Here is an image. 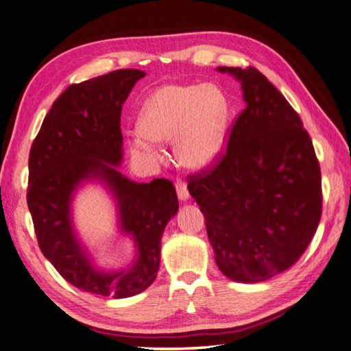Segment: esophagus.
I'll return each mask as SVG.
<instances>
[{"label":"esophagus","instance_id":"esophagus-1","mask_svg":"<svg viewBox=\"0 0 351 351\" xmlns=\"http://www.w3.org/2000/svg\"><path fill=\"white\" fill-rule=\"evenodd\" d=\"M176 193H178V199L182 200V202H185V200H189L187 184H185L184 181H178L176 182Z\"/></svg>","mask_w":351,"mask_h":351}]
</instances>
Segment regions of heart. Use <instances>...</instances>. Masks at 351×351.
I'll use <instances>...</instances> for the list:
<instances>
[{
	"instance_id": "heart-1",
	"label": "heart",
	"mask_w": 351,
	"mask_h": 351,
	"mask_svg": "<svg viewBox=\"0 0 351 351\" xmlns=\"http://www.w3.org/2000/svg\"><path fill=\"white\" fill-rule=\"evenodd\" d=\"M228 102L217 86L167 84L145 102L140 131L131 136L132 147L151 160H160V143H175L182 166L204 170L213 166L226 136Z\"/></svg>"
}]
</instances>
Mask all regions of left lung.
Segmentation results:
<instances>
[{"label": "left lung", "mask_w": 351, "mask_h": 351, "mask_svg": "<svg viewBox=\"0 0 351 351\" xmlns=\"http://www.w3.org/2000/svg\"><path fill=\"white\" fill-rule=\"evenodd\" d=\"M241 83L245 108L213 169L189 178L215 263L258 283L295 264L322 217V171L303 122L255 68H217Z\"/></svg>", "instance_id": "8db88e82"}]
</instances>
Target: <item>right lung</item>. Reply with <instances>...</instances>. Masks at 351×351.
Here are the masks:
<instances>
[{"label": "right lung", "instance_id": "right-lung-1", "mask_svg": "<svg viewBox=\"0 0 351 351\" xmlns=\"http://www.w3.org/2000/svg\"><path fill=\"white\" fill-rule=\"evenodd\" d=\"M145 75L121 69L69 86L45 116L28 160L27 204L45 258L73 287L113 299L136 295L155 280L164 228L180 208L169 180L140 184L117 169L123 156L122 106ZM93 180L112 193L119 228L136 245L134 263L121 271L95 266L73 228V196Z\"/></svg>", "mask_w": 351, "mask_h": 351}]
</instances>
